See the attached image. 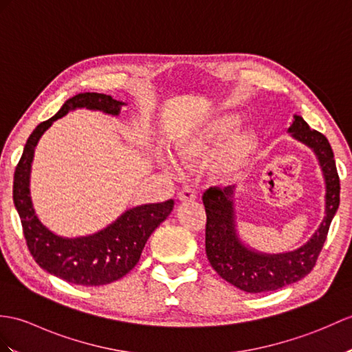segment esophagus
I'll return each instance as SVG.
<instances>
[{
    "label": "esophagus",
    "instance_id": "1",
    "mask_svg": "<svg viewBox=\"0 0 352 352\" xmlns=\"http://www.w3.org/2000/svg\"><path fill=\"white\" fill-rule=\"evenodd\" d=\"M178 199L179 201H193L196 199V190L192 189V187H184V189H182L178 192Z\"/></svg>",
    "mask_w": 352,
    "mask_h": 352
}]
</instances>
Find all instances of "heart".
<instances>
[{
  "label": "heart",
  "mask_w": 352,
  "mask_h": 352,
  "mask_svg": "<svg viewBox=\"0 0 352 352\" xmlns=\"http://www.w3.org/2000/svg\"><path fill=\"white\" fill-rule=\"evenodd\" d=\"M239 124L236 113H216L179 135L174 144L175 151L182 159L198 160L214 151L211 163L219 174H240L256 153L258 136L250 129L235 130Z\"/></svg>",
  "instance_id": "1"
}]
</instances>
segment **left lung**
<instances>
[{
  "instance_id": "obj_1",
  "label": "left lung",
  "mask_w": 352,
  "mask_h": 352,
  "mask_svg": "<svg viewBox=\"0 0 352 352\" xmlns=\"http://www.w3.org/2000/svg\"><path fill=\"white\" fill-rule=\"evenodd\" d=\"M294 118L296 120L289 127V132L298 141L314 148L320 159L327 184L325 217L320 230L307 244L296 252L282 255H263L249 250L235 235L231 202L232 187H210L202 196L207 214L206 252L210 264L226 282L246 292L256 294L279 289L303 279L312 272L327 240L331 220L339 208L340 182L329 139L318 130L310 129L301 117L296 116Z\"/></svg>"
}]
</instances>
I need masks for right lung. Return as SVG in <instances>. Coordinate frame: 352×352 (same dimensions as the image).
<instances>
[{
	"instance_id": "obj_1",
	"label": "right lung",
	"mask_w": 352,
	"mask_h": 352,
	"mask_svg": "<svg viewBox=\"0 0 352 352\" xmlns=\"http://www.w3.org/2000/svg\"><path fill=\"white\" fill-rule=\"evenodd\" d=\"M121 104L124 103L99 93H84L72 97L52 118L40 122L32 130L14 169L13 202L21 217L30 253L47 273L80 287H99L126 276L138 264L151 232L173 211L174 201L135 207L94 235L73 240L63 239L47 231L34 214L28 189L31 162L40 136L55 120L69 111L87 108L118 116Z\"/></svg>"
}]
</instances>
